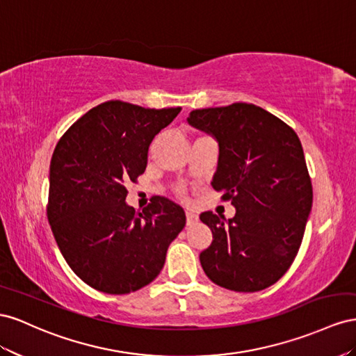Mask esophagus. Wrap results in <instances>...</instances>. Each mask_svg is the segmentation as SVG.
Masks as SVG:
<instances>
[{"label": "esophagus", "instance_id": "34e87169", "mask_svg": "<svg viewBox=\"0 0 356 356\" xmlns=\"http://www.w3.org/2000/svg\"><path fill=\"white\" fill-rule=\"evenodd\" d=\"M198 220V215L194 211H186V225H194Z\"/></svg>", "mask_w": 356, "mask_h": 356}]
</instances>
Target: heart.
Returning <instances> with one entry per match:
<instances>
[{"label":"heart","instance_id":"b5f03b06","mask_svg":"<svg viewBox=\"0 0 356 356\" xmlns=\"http://www.w3.org/2000/svg\"><path fill=\"white\" fill-rule=\"evenodd\" d=\"M177 195H179L180 198H185V191H184V189H177Z\"/></svg>","mask_w":356,"mask_h":356}]
</instances>
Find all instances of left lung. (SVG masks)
Returning a JSON list of instances; mask_svg holds the SVG:
<instances>
[{
    "instance_id": "left-lung-1",
    "label": "left lung",
    "mask_w": 356,
    "mask_h": 356,
    "mask_svg": "<svg viewBox=\"0 0 356 356\" xmlns=\"http://www.w3.org/2000/svg\"><path fill=\"white\" fill-rule=\"evenodd\" d=\"M188 122L219 143L211 186L236 216L204 211L211 245L200 253L207 277L236 292H257L288 271L301 246L313 191L301 141L288 124L255 104L192 110Z\"/></svg>"
}]
</instances>
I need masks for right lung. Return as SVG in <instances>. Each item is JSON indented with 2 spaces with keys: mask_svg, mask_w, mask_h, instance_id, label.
<instances>
[{
  "mask_svg": "<svg viewBox=\"0 0 356 356\" xmlns=\"http://www.w3.org/2000/svg\"><path fill=\"white\" fill-rule=\"evenodd\" d=\"M180 110L111 99L59 138L50 161L47 219L70 268L90 288L122 296L149 285L184 229V209L165 197H154L143 211L125 202L127 184L146 170L152 140Z\"/></svg>",
  "mask_w": 356,
  "mask_h": 356,
  "instance_id": "1",
  "label": "right lung"
}]
</instances>
